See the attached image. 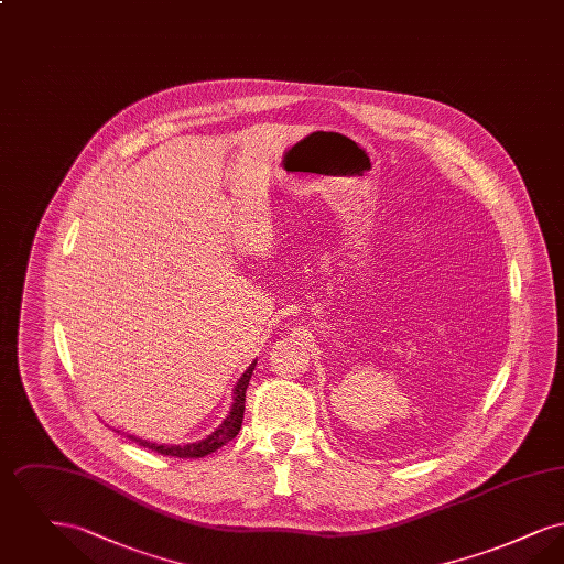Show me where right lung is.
<instances>
[{
	"mask_svg": "<svg viewBox=\"0 0 564 564\" xmlns=\"http://www.w3.org/2000/svg\"><path fill=\"white\" fill-rule=\"evenodd\" d=\"M253 368H256V361L247 368V372L239 378V382L235 387V398H232L230 414L224 419V423L209 437H205L200 442H194V444H186V446H162V444H152V442L139 440V437H133V435H129V437L137 442L139 446H143V448H148L152 453H159V455L177 456V458H200V456L212 455L217 448H221L224 444L235 440L237 433L241 431L242 414H245V393H247L249 380H251V375H253Z\"/></svg>",
	"mask_w": 564,
	"mask_h": 564,
	"instance_id": "right-lung-1",
	"label": "right lung"
}]
</instances>
